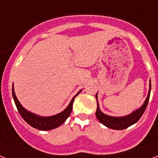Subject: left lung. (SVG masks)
<instances>
[{"label":"left lung","mask_w":158,"mask_h":158,"mask_svg":"<svg viewBox=\"0 0 158 158\" xmlns=\"http://www.w3.org/2000/svg\"><path fill=\"white\" fill-rule=\"evenodd\" d=\"M150 92H151V80H149V90H148V96H147V98L145 99V101H144V102H143L141 107H139V109H137L135 111H133L132 113H131L130 114L123 117L110 116V115H107L101 112V110H100L99 104H98V101H97V93L96 94V99H97V111H96L97 118L99 120L101 123H102L103 125L107 127L110 128V129H114V130H123V129L129 127L130 126L133 125L135 123H137L138 120L143 115L146 107L148 106V100H149L150 97Z\"/></svg>","instance_id":"left-lung-1"}]
</instances>
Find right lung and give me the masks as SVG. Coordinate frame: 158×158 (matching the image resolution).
I'll return each instance as SVG.
<instances>
[{
  "mask_svg": "<svg viewBox=\"0 0 158 158\" xmlns=\"http://www.w3.org/2000/svg\"><path fill=\"white\" fill-rule=\"evenodd\" d=\"M82 90L79 91L75 97H73L72 100L70 101L69 106L66 107L63 111L57 114L52 115V116L48 117H42L40 115H37L34 113H31L30 111L26 110L23 106H22L21 103L19 102L16 95L15 92V88H14V83L12 87V94L13 98L15 101V103L16 105V107L19 110V114L22 116V118L25 120L27 123L32 127L38 129L40 131H49L52 130L54 128H57L65 123L67 118L70 116V113L72 111L73 102L75 100V97H77L79 94V92H81Z\"/></svg>",
  "mask_w": 158,
  "mask_h": 158,
  "instance_id": "obj_1",
  "label": "right lung"
}]
</instances>
